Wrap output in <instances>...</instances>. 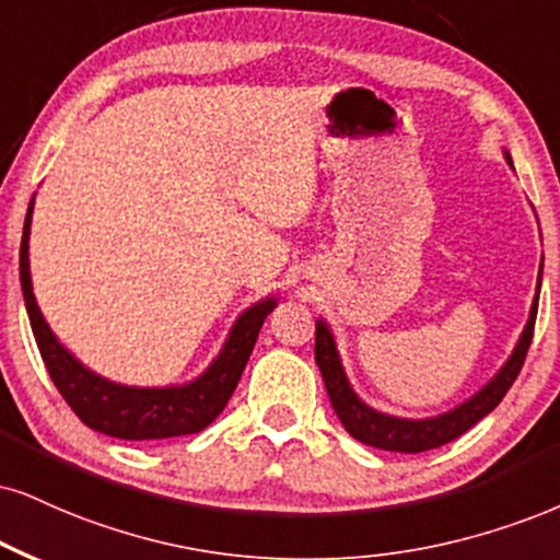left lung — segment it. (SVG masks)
Instances as JSON below:
<instances>
[{"label":"left lung","instance_id":"obj_1","mask_svg":"<svg viewBox=\"0 0 560 560\" xmlns=\"http://www.w3.org/2000/svg\"><path fill=\"white\" fill-rule=\"evenodd\" d=\"M509 158V155H506ZM512 163V158H509ZM542 275V265H540ZM542 280V278H540ZM540 280H537V293H540ZM535 319H537V295L529 308V322L524 327V332L516 342L512 358L506 365L491 378L472 399H467L465 405L454 407L452 412H444L439 418H425V420H405V418H392L382 416V412L371 410L369 405H363L355 397V392L350 389L348 378H345L340 355H337L332 332L324 322H316V342H314V358L319 365L324 386H327L329 402H332L337 418L342 420L345 431L350 436L369 444L374 448H386V452H405V454H418L428 452V448L444 446L448 441L459 439L462 433L470 431V428L488 416L495 405L506 397V392L512 389V384L520 376L524 358H527L529 342H533L535 332Z\"/></svg>","mask_w":560,"mask_h":560}]
</instances>
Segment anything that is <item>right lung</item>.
<instances>
[{"label":"right lung","mask_w":560,"mask_h":560,"mask_svg":"<svg viewBox=\"0 0 560 560\" xmlns=\"http://www.w3.org/2000/svg\"><path fill=\"white\" fill-rule=\"evenodd\" d=\"M31 215L33 199L27 205L23 241H20V285H23L25 308L48 376H51L59 395L65 397V402L72 407L74 416L93 431L127 441L186 436V433H197L210 425L223 412L233 389H236L261 324L275 308V299L261 301L241 314V319L233 324L223 353L197 382L165 386V389H137V386L106 382V378L88 371L78 358H72V353H67L40 316L31 288V269H27Z\"/></svg>","instance_id":"right-lung-1"}]
</instances>
